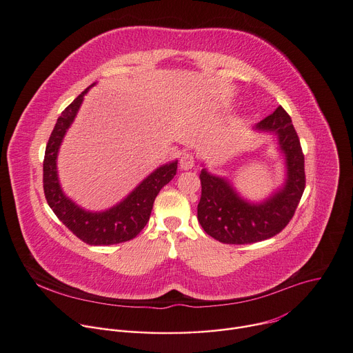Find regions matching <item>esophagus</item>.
Segmentation results:
<instances>
[{
	"label": "esophagus",
	"instance_id": "34e87169",
	"mask_svg": "<svg viewBox=\"0 0 353 353\" xmlns=\"http://www.w3.org/2000/svg\"><path fill=\"white\" fill-rule=\"evenodd\" d=\"M195 165V157L192 152H185L182 154L181 159H179V167L181 170H191Z\"/></svg>",
	"mask_w": 353,
	"mask_h": 353
}]
</instances>
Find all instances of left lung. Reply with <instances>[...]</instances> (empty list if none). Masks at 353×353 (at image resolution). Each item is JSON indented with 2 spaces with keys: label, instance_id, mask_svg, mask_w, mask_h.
<instances>
[{
  "label": "left lung",
  "instance_id": "1",
  "mask_svg": "<svg viewBox=\"0 0 353 353\" xmlns=\"http://www.w3.org/2000/svg\"><path fill=\"white\" fill-rule=\"evenodd\" d=\"M256 130L278 134L286 157V185L272 198L254 205L241 199L225 179L202 170L198 221L206 234L222 243L245 245L275 236L295 215L305 190V157L291 117L278 107L256 123Z\"/></svg>",
  "mask_w": 353,
  "mask_h": 353
}]
</instances>
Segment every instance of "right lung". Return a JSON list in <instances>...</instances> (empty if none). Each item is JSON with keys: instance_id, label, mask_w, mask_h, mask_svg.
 Instances as JSON below:
<instances>
[{"instance_id": "right-lung-1", "label": "right lung", "mask_w": 353, "mask_h": 353, "mask_svg": "<svg viewBox=\"0 0 353 353\" xmlns=\"http://www.w3.org/2000/svg\"><path fill=\"white\" fill-rule=\"evenodd\" d=\"M87 91L88 88L82 91L62 111L47 142L43 170L46 199L57 218L82 242L95 246L127 242L134 239L148 223L154 201L163 186L176 175L178 162L175 161L163 165V167L154 171L137 186L135 191L128 195L127 199H123L110 211L94 214L81 210L79 206L62 194L58 183L55 159L61 141L74 121Z\"/></svg>"}]
</instances>
